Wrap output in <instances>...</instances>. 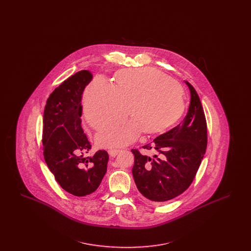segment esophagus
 <instances>
[{
    "mask_svg": "<svg viewBox=\"0 0 251 251\" xmlns=\"http://www.w3.org/2000/svg\"><path fill=\"white\" fill-rule=\"evenodd\" d=\"M120 151V150L112 149V150H109V151H108V153H109V155L112 156V157H115V156L118 155V153H119Z\"/></svg>",
    "mask_w": 251,
    "mask_h": 251,
    "instance_id": "esophagus-1",
    "label": "esophagus"
}]
</instances>
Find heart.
Listing matches in <instances>:
<instances>
[{
	"label": "heart",
	"mask_w": 251,
	"mask_h": 251,
	"mask_svg": "<svg viewBox=\"0 0 251 251\" xmlns=\"http://www.w3.org/2000/svg\"><path fill=\"white\" fill-rule=\"evenodd\" d=\"M131 122L112 127L97 137L100 147H121L133 142L142 132L162 133L181 118L185 110L182 88L164 72L152 68L117 72L114 84L96 77L84 96L85 119L97 131L126 119Z\"/></svg>",
	"instance_id": "heart-1"
}]
</instances>
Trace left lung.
I'll return each mask as SVG.
<instances>
[{
	"instance_id": "obj_1",
	"label": "left lung",
	"mask_w": 251,
	"mask_h": 251,
	"mask_svg": "<svg viewBox=\"0 0 251 251\" xmlns=\"http://www.w3.org/2000/svg\"><path fill=\"white\" fill-rule=\"evenodd\" d=\"M188 112L179 125L142 147L131 150V169L137 189L151 202H165L185 191L196 177L207 148V122L195 88ZM152 151L151 156L149 152Z\"/></svg>"
}]
</instances>
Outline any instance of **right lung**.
I'll list each match as a JSON object with an SVG mask.
<instances>
[{
    "label": "right lung",
    "instance_id": "1",
    "mask_svg": "<svg viewBox=\"0 0 251 251\" xmlns=\"http://www.w3.org/2000/svg\"><path fill=\"white\" fill-rule=\"evenodd\" d=\"M91 80L88 71L69 77L50 95L43 115L45 162L60 186L76 197L97 190L106 173L109 159L105 151L86 156L91 145L81 125V100Z\"/></svg>",
    "mask_w": 251,
    "mask_h": 251
}]
</instances>
